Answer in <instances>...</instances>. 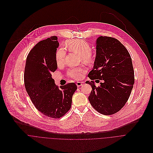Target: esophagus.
I'll return each instance as SVG.
<instances>
[{
  "instance_id": "1",
  "label": "esophagus",
  "mask_w": 153,
  "mask_h": 153,
  "mask_svg": "<svg viewBox=\"0 0 153 153\" xmlns=\"http://www.w3.org/2000/svg\"><path fill=\"white\" fill-rule=\"evenodd\" d=\"M76 85H77V87H80V86H81V85H82V82H79V81H78V82H76Z\"/></svg>"
}]
</instances>
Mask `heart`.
Here are the masks:
<instances>
[{
    "label": "heart",
    "instance_id": "heart-1",
    "mask_svg": "<svg viewBox=\"0 0 153 153\" xmlns=\"http://www.w3.org/2000/svg\"><path fill=\"white\" fill-rule=\"evenodd\" d=\"M66 48L70 51L79 55V61L85 63H90L93 61L91 48L90 45L83 40H68L65 43ZM66 52L63 48L58 49L55 53V60L58 65L63 64L66 58ZM85 69L82 66L72 68L68 70V75L75 79H81L85 72Z\"/></svg>",
    "mask_w": 153,
    "mask_h": 153
}]
</instances>
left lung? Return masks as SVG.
Returning a JSON list of instances; mask_svg holds the SVG:
<instances>
[{"label": "left lung", "mask_w": 153, "mask_h": 153, "mask_svg": "<svg viewBox=\"0 0 153 153\" xmlns=\"http://www.w3.org/2000/svg\"><path fill=\"white\" fill-rule=\"evenodd\" d=\"M94 69L85 83L92 88L88 100L99 113L111 115L119 111L127 102L134 82L131 56L118 40L101 36L97 40ZM102 80L100 86L93 81Z\"/></svg>", "instance_id": "1"}]
</instances>
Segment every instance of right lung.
<instances>
[{
    "mask_svg": "<svg viewBox=\"0 0 153 153\" xmlns=\"http://www.w3.org/2000/svg\"><path fill=\"white\" fill-rule=\"evenodd\" d=\"M57 39L52 36L36 45L27 56L24 73L25 88L33 103L42 114L54 119L62 117L71 109L77 89L74 82L59 87L52 78L57 69Z\"/></svg>",
    "mask_w": 153,
    "mask_h": 153,
    "instance_id": "1",
    "label": "right lung"
}]
</instances>
